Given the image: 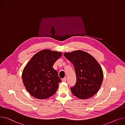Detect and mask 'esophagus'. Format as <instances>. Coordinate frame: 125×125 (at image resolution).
I'll return each instance as SVG.
<instances>
[{"mask_svg": "<svg viewBox=\"0 0 125 125\" xmlns=\"http://www.w3.org/2000/svg\"><path fill=\"white\" fill-rule=\"evenodd\" d=\"M62 82H66L67 81V78L66 77H64V78H63V79H62Z\"/></svg>", "mask_w": 125, "mask_h": 125, "instance_id": "34e87169", "label": "esophagus"}]
</instances>
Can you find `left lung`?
<instances>
[{"instance_id": "obj_1", "label": "left lung", "mask_w": 125, "mask_h": 125, "mask_svg": "<svg viewBox=\"0 0 125 125\" xmlns=\"http://www.w3.org/2000/svg\"><path fill=\"white\" fill-rule=\"evenodd\" d=\"M64 56L74 65L76 74V83L71 88L72 93L82 99L93 96L103 81V71L99 64L92 55L82 50L65 53Z\"/></svg>"}]
</instances>
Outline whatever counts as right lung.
Returning a JSON list of instances; mask_svg holds the SVG:
<instances>
[{
	"instance_id": "right-lung-1",
	"label": "right lung",
	"mask_w": 125,
	"mask_h": 125,
	"mask_svg": "<svg viewBox=\"0 0 125 125\" xmlns=\"http://www.w3.org/2000/svg\"><path fill=\"white\" fill-rule=\"evenodd\" d=\"M62 55L61 52L43 50L35 54L25 66L22 79L26 89L32 96L43 99L56 92L61 79L53 65Z\"/></svg>"
}]
</instances>
